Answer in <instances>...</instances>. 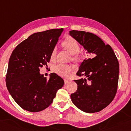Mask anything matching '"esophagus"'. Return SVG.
I'll use <instances>...</instances> for the list:
<instances>
[{
	"label": "esophagus",
	"instance_id": "esophagus-1",
	"mask_svg": "<svg viewBox=\"0 0 131 131\" xmlns=\"http://www.w3.org/2000/svg\"><path fill=\"white\" fill-rule=\"evenodd\" d=\"M68 82H69V81H68V80L64 79V83H65V84H67V83H68Z\"/></svg>",
	"mask_w": 131,
	"mask_h": 131
}]
</instances>
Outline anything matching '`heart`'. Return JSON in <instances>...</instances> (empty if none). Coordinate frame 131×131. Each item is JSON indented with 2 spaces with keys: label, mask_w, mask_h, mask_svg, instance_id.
<instances>
[{
  "label": "heart",
  "mask_w": 131,
  "mask_h": 131,
  "mask_svg": "<svg viewBox=\"0 0 131 131\" xmlns=\"http://www.w3.org/2000/svg\"><path fill=\"white\" fill-rule=\"evenodd\" d=\"M62 45L67 49V51L70 54L72 55L77 54L79 52L80 47L78 42L75 41L74 38L71 37H68L65 40L62 42ZM56 49L53 48L50 54V57L52 59H53L56 56ZM85 59V57L82 55L77 54L73 57V60L77 62H82ZM72 70L71 66L67 65V64H59L54 67V71L57 74L62 77H67L70 74V72Z\"/></svg>",
  "instance_id": "1"
}]
</instances>
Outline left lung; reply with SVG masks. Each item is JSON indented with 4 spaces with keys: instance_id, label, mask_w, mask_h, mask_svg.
<instances>
[{
    "instance_id": "8db88e82",
    "label": "left lung",
    "mask_w": 131,
    "mask_h": 131,
    "mask_svg": "<svg viewBox=\"0 0 131 131\" xmlns=\"http://www.w3.org/2000/svg\"><path fill=\"white\" fill-rule=\"evenodd\" d=\"M70 35L83 46L88 53L96 57L84 59L77 75L84 78L74 80L77 90L71 94L73 104L86 113L98 112L111 104L117 89L119 64L113 49L95 34L71 30ZM88 82H87L86 81Z\"/></svg>"
}]
</instances>
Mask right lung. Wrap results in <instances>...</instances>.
Masks as SVG:
<instances>
[{
  "label": "right lung",
  "mask_w": 131,
  "mask_h": 131,
  "mask_svg": "<svg viewBox=\"0 0 131 131\" xmlns=\"http://www.w3.org/2000/svg\"><path fill=\"white\" fill-rule=\"evenodd\" d=\"M63 29L33 33L17 46L9 60L6 86L9 93L22 109L31 112L43 111L52 104L57 91L64 84L55 73L49 79L40 72L47 65Z\"/></svg>",
  "instance_id": "right-lung-1"
}]
</instances>
